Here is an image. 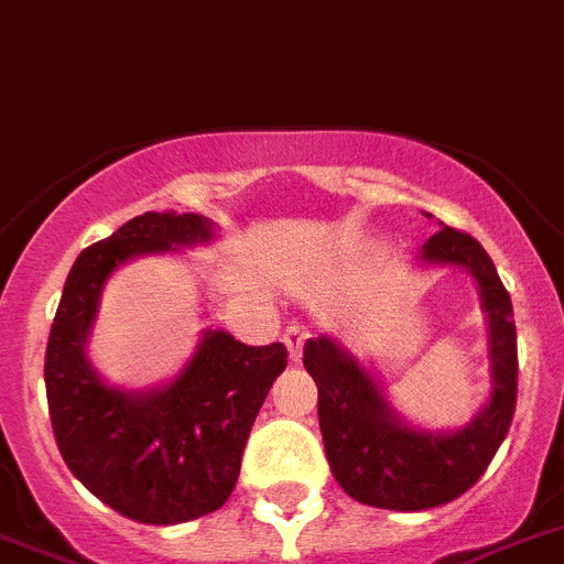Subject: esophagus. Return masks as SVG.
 <instances>
[{
  "instance_id": "obj_1",
  "label": "esophagus",
  "mask_w": 564,
  "mask_h": 564,
  "mask_svg": "<svg viewBox=\"0 0 564 564\" xmlns=\"http://www.w3.org/2000/svg\"><path fill=\"white\" fill-rule=\"evenodd\" d=\"M306 337H310V329H303V326H289V329L283 332V343H286L289 360H292V364H297V360H301L303 343H306Z\"/></svg>"
}]
</instances>
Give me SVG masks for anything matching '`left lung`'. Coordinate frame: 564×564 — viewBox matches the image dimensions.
<instances>
[{
  "instance_id": "left-lung-1",
  "label": "left lung",
  "mask_w": 564,
  "mask_h": 564,
  "mask_svg": "<svg viewBox=\"0 0 564 564\" xmlns=\"http://www.w3.org/2000/svg\"><path fill=\"white\" fill-rule=\"evenodd\" d=\"M425 263L465 267L477 278L491 337V403L471 425L431 434L400 423L375 377L329 337L303 349L317 383V420L332 474L351 499L389 511H425L463 497L491 465L517 409V326L511 295L477 238L443 227L423 243Z\"/></svg>"
}]
</instances>
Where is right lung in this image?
<instances>
[{"label":"right lung","instance_id":"1","mask_svg":"<svg viewBox=\"0 0 564 564\" xmlns=\"http://www.w3.org/2000/svg\"><path fill=\"white\" fill-rule=\"evenodd\" d=\"M193 213H144L78 254L45 351L47 409L62 459L90 494L144 525H178L213 513L232 494L241 457L286 346H247L207 332L187 369L147 394L110 389L85 357L101 286L127 258L209 241Z\"/></svg>","mask_w":564,"mask_h":564}]
</instances>
